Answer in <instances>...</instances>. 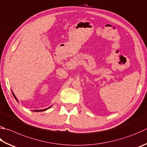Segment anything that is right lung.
I'll list each match as a JSON object with an SVG mask.
<instances>
[{
    "instance_id": "1",
    "label": "right lung",
    "mask_w": 147,
    "mask_h": 147,
    "mask_svg": "<svg viewBox=\"0 0 147 147\" xmlns=\"http://www.w3.org/2000/svg\"><path fill=\"white\" fill-rule=\"evenodd\" d=\"M12 93H13V96H14V97H15V99H16V100H17V101H18V100H17V98H16L15 97V94H13V92H12ZM51 107H49V108H47V109H42V110H38V111H34V112H41V111H46V110H47V109H49Z\"/></svg>"
}]
</instances>
